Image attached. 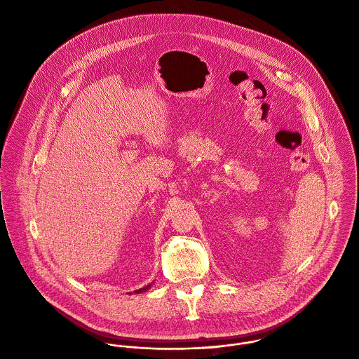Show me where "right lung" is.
<instances>
[{"instance_id":"right-lung-1","label":"right lung","mask_w":359,"mask_h":359,"mask_svg":"<svg viewBox=\"0 0 359 359\" xmlns=\"http://www.w3.org/2000/svg\"><path fill=\"white\" fill-rule=\"evenodd\" d=\"M149 288H150V285H146L144 288H140V290H137V291H135V292H136V294H139V292H142V291H147Z\"/></svg>"}]
</instances>
